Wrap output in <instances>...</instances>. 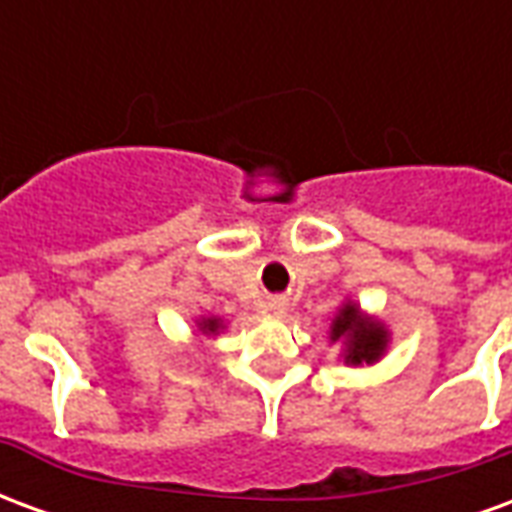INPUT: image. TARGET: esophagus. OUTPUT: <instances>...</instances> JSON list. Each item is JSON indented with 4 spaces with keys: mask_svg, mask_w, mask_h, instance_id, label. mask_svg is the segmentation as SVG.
<instances>
[{
    "mask_svg": "<svg viewBox=\"0 0 512 512\" xmlns=\"http://www.w3.org/2000/svg\"><path fill=\"white\" fill-rule=\"evenodd\" d=\"M268 312H271V315H285V312H288V304H285V301L282 299H274V301H268Z\"/></svg>",
    "mask_w": 512,
    "mask_h": 512,
    "instance_id": "1",
    "label": "esophagus"
}]
</instances>
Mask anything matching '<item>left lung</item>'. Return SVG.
I'll use <instances>...</instances> for the list:
<instances>
[{
  "label": "left lung",
  "instance_id": "8db88e82",
  "mask_svg": "<svg viewBox=\"0 0 512 512\" xmlns=\"http://www.w3.org/2000/svg\"><path fill=\"white\" fill-rule=\"evenodd\" d=\"M329 343L340 345V359L348 367L376 365L392 345V332L381 318L362 310L354 299H345L334 312Z\"/></svg>",
  "mask_w": 512,
  "mask_h": 512
}]
</instances>
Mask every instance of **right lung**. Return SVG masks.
Returning a JSON list of instances; mask_svg holds the SVG:
<instances>
[{
    "instance_id": "1",
    "label": "right lung",
    "mask_w": 512,
    "mask_h": 512,
    "mask_svg": "<svg viewBox=\"0 0 512 512\" xmlns=\"http://www.w3.org/2000/svg\"><path fill=\"white\" fill-rule=\"evenodd\" d=\"M227 329V323L222 318H216V315H200V318H194V334L197 337H219V334Z\"/></svg>"
}]
</instances>
